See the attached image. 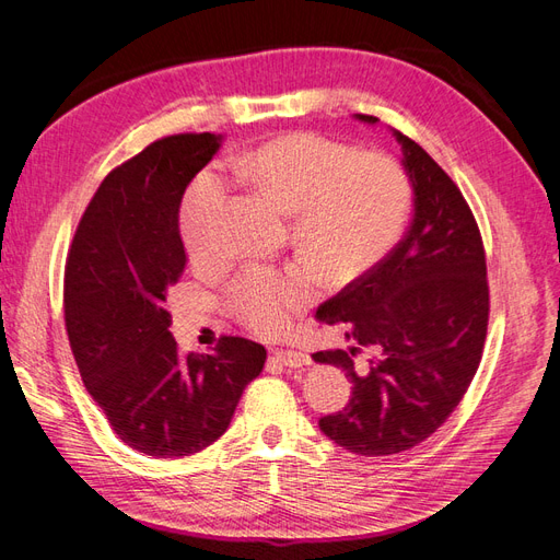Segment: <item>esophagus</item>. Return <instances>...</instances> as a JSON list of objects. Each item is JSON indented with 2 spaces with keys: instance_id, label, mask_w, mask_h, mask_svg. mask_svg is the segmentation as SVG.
I'll return each mask as SVG.
<instances>
[{
  "instance_id": "34e87169",
  "label": "esophagus",
  "mask_w": 560,
  "mask_h": 560,
  "mask_svg": "<svg viewBox=\"0 0 560 560\" xmlns=\"http://www.w3.org/2000/svg\"><path fill=\"white\" fill-rule=\"evenodd\" d=\"M273 360H278L280 364L290 366V369H301V366L311 364L308 354L301 352V350H276V352H273Z\"/></svg>"
}]
</instances>
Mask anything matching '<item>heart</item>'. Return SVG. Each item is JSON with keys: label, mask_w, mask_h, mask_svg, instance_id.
Segmentation results:
<instances>
[{"label": "heart", "mask_w": 560, "mask_h": 560, "mask_svg": "<svg viewBox=\"0 0 560 560\" xmlns=\"http://www.w3.org/2000/svg\"><path fill=\"white\" fill-rule=\"evenodd\" d=\"M235 171L294 217L299 249L331 280H350L393 247L409 212V182L381 154L311 132L266 142L235 161ZM229 184L217 167L202 171L182 206L184 243L198 259L224 247ZM315 296L303 268H249L229 287V308L259 334H278Z\"/></svg>", "instance_id": "heart-1"}]
</instances>
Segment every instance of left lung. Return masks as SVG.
I'll return each mask as SVG.
<instances>
[{
  "label": "left lung",
  "mask_w": 560,
  "mask_h": 560,
  "mask_svg": "<svg viewBox=\"0 0 560 560\" xmlns=\"http://www.w3.org/2000/svg\"><path fill=\"white\" fill-rule=\"evenodd\" d=\"M393 135L413 189L411 226L383 261L315 313L325 325H346L354 341L313 354L352 383L346 409L319 418V430L364 457L409 451L444 425L477 374L488 329L477 219L428 151L399 130Z\"/></svg>",
  "instance_id": "left-lung-1"
}]
</instances>
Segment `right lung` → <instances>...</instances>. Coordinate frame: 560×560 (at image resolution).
Segmentation results:
<instances>
[{
    "label": "right lung",
    "instance_id": "obj_1",
    "mask_svg": "<svg viewBox=\"0 0 560 560\" xmlns=\"http://www.w3.org/2000/svg\"><path fill=\"white\" fill-rule=\"evenodd\" d=\"M222 135L186 132L118 165L89 202L65 266V327L89 395L124 444L154 457L208 448L229 428L266 348L222 336L177 350L167 290L184 273L179 206Z\"/></svg>",
    "mask_w": 560,
    "mask_h": 560
}]
</instances>
